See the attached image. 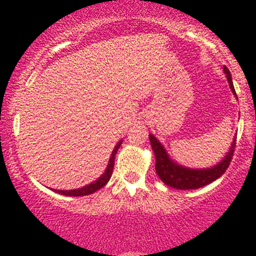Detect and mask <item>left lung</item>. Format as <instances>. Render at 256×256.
Here are the masks:
<instances>
[{"label":"left lung","instance_id":"8db88e82","mask_svg":"<svg viewBox=\"0 0 256 256\" xmlns=\"http://www.w3.org/2000/svg\"><path fill=\"white\" fill-rule=\"evenodd\" d=\"M224 73L226 74V78H228V84H230L231 91L234 92V96H237L234 88V83H232L231 73L226 66H224ZM149 140H150L152 152L155 154V170H156L158 178L166 185H168V186L179 190L198 189V188L208 185L222 177L226 170H228V165H230L231 158L234 156V146H236V136H234V142H232L230 146V150H228L225 158L219 164L210 167V168L195 170L178 165L177 162L171 160V158L168 156L164 146L152 134H149Z\"/></svg>","mask_w":256,"mask_h":256}]
</instances>
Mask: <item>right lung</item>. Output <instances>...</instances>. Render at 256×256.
<instances>
[{"mask_svg": "<svg viewBox=\"0 0 256 256\" xmlns=\"http://www.w3.org/2000/svg\"><path fill=\"white\" fill-rule=\"evenodd\" d=\"M122 140H119L118 144L114 146L107 168H106L104 174H102L98 179H96L95 182L85 185V186H83V188H79V189H73V190L52 189V192H58V194H61V195H64V196H85V195H90V194H94L95 192H98V189H101L102 186H104V185L108 183V180H110L112 177V173H113V167H114V158H116V152H118L119 146H122Z\"/></svg>", "mask_w": 256, "mask_h": 256, "instance_id": "add662e5", "label": "right lung"}]
</instances>
